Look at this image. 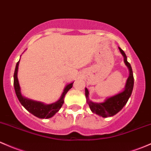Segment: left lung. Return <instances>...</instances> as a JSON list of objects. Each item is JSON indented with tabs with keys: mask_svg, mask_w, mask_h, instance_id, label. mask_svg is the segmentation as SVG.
Masks as SVG:
<instances>
[{
	"mask_svg": "<svg viewBox=\"0 0 151 151\" xmlns=\"http://www.w3.org/2000/svg\"><path fill=\"white\" fill-rule=\"evenodd\" d=\"M119 48L120 52L124 58L125 64L129 68V76L127 80L124 90L122 93L116 95V96L107 98L104 103L98 104V103L92 102L89 100L88 90L85 88V96H86L87 101H88V105L91 111L93 113L104 117V118L112 116L123 109V107L127 103V101L131 96L133 90V86H134V77H133V72L131 65L127 60V55L124 52V50L120 47H119Z\"/></svg>",
	"mask_w": 151,
	"mask_h": 151,
	"instance_id": "left-lung-1",
	"label": "left lung"
}]
</instances>
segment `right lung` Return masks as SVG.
I'll list each match as a JSON object with an SVG mask.
<instances>
[{
    "label": "right lung",
    "instance_id": "1",
    "mask_svg": "<svg viewBox=\"0 0 151 151\" xmlns=\"http://www.w3.org/2000/svg\"><path fill=\"white\" fill-rule=\"evenodd\" d=\"M19 63V61L17 63L14 74V90H15L16 95H17L19 101V102L21 103L22 106H23L29 113L33 114V115L35 116L38 117V118H50V117L53 116V115H55V113H57V112L59 111V109L61 108V106H62V105L63 104V98H64L65 95H66V93L69 91V89L72 88L74 82H73L72 83H70L69 84V85H66L64 90H63V93L62 96L61 97V98L55 103H53V104L45 105L42 104V103L27 99V98L22 96L21 94V92H20L19 84L18 78H17V71H18Z\"/></svg>",
    "mask_w": 151,
    "mask_h": 151
}]
</instances>
